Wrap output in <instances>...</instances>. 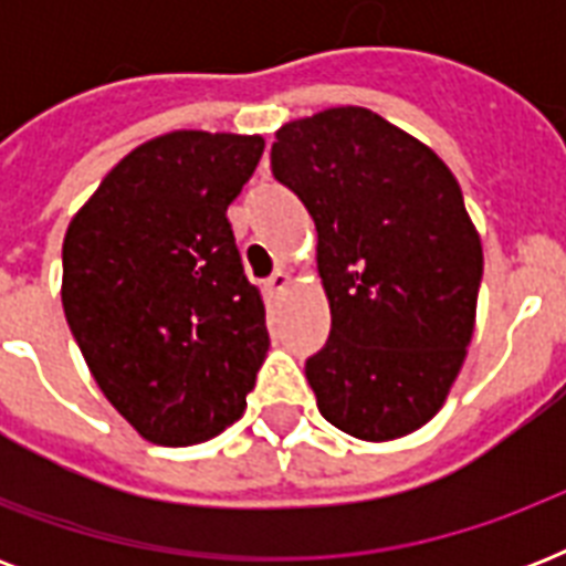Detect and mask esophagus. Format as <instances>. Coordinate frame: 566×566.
<instances>
[{
  "label": "esophagus",
  "instance_id": "1",
  "mask_svg": "<svg viewBox=\"0 0 566 566\" xmlns=\"http://www.w3.org/2000/svg\"><path fill=\"white\" fill-rule=\"evenodd\" d=\"M287 284H291V275L284 273V270H275V273L264 282V291L270 293V296H282V293L287 291Z\"/></svg>",
  "mask_w": 566,
  "mask_h": 566
}]
</instances>
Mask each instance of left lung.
Returning <instances> with one entry per match:
<instances>
[{
    "mask_svg": "<svg viewBox=\"0 0 566 566\" xmlns=\"http://www.w3.org/2000/svg\"><path fill=\"white\" fill-rule=\"evenodd\" d=\"M270 167L317 226L332 332L305 376L319 413L361 440L411 434L440 411L473 337L482 240L455 176L355 105L279 128Z\"/></svg>",
    "mask_w": 566,
    "mask_h": 566,
    "instance_id": "obj_1",
    "label": "left lung"
}]
</instances>
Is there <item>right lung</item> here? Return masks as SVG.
<instances>
[{
    "label": "right lung",
    "instance_id": "obj_1",
    "mask_svg": "<svg viewBox=\"0 0 566 566\" xmlns=\"http://www.w3.org/2000/svg\"><path fill=\"white\" fill-rule=\"evenodd\" d=\"M261 153L258 135L155 137L66 229L70 332L108 402L161 447L231 426L264 364V300L226 217Z\"/></svg>",
    "mask_w": 566,
    "mask_h": 566
}]
</instances>
